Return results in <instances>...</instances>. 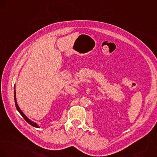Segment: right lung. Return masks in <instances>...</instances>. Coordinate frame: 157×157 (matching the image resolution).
Returning <instances> with one entry per match:
<instances>
[{"label": "right lung", "mask_w": 157, "mask_h": 157, "mask_svg": "<svg viewBox=\"0 0 157 157\" xmlns=\"http://www.w3.org/2000/svg\"><path fill=\"white\" fill-rule=\"evenodd\" d=\"M13 95H14V102H15V105H16V108H17V111H19V113H20L21 115H22V117L23 118H24L25 121H26L27 122H28V124H30V125H32L33 127H36V128H40V127H39V126H38V124L37 123L34 122V121H31V120H30V119H28V118L26 116H25V114L24 113H23V112L22 111V110H21L20 108H19V105H18V104H17V98H16V91H15V85H14V92H13Z\"/></svg>", "instance_id": "add662e5"}]
</instances>
